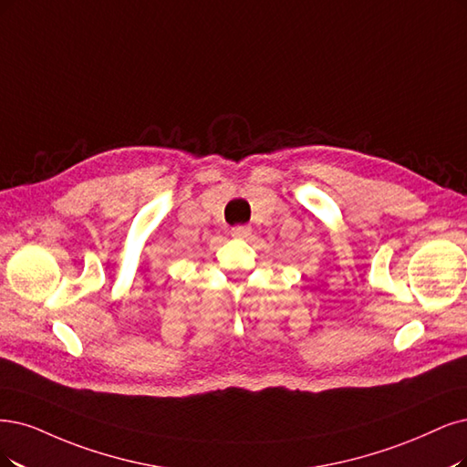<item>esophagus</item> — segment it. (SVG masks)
I'll return each mask as SVG.
<instances>
[{
	"label": "esophagus",
	"mask_w": 467,
	"mask_h": 467,
	"mask_svg": "<svg viewBox=\"0 0 467 467\" xmlns=\"http://www.w3.org/2000/svg\"><path fill=\"white\" fill-rule=\"evenodd\" d=\"M250 234H252V229L248 227V224H240V227H234V229H231V236H234V238H240V240L248 238Z\"/></svg>",
	"instance_id": "esophagus-1"
}]
</instances>
